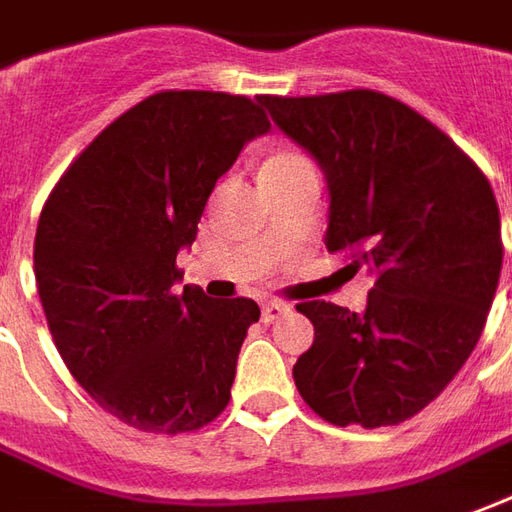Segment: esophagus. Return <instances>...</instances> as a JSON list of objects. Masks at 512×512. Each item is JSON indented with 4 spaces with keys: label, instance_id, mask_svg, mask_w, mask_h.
I'll return each mask as SVG.
<instances>
[{
    "label": "esophagus",
    "instance_id": "esophagus-1",
    "mask_svg": "<svg viewBox=\"0 0 512 512\" xmlns=\"http://www.w3.org/2000/svg\"><path fill=\"white\" fill-rule=\"evenodd\" d=\"M290 312V303L284 301H264L262 303V320L264 323H276L278 317Z\"/></svg>",
    "mask_w": 512,
    "mask_h": 512
}]
</instances>
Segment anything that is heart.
<instances>
[{"label": "heart", "instance_id": "b5f03b06", "mask_svg": "<svg viewBox=\"0 0 512 512\" xmlns=\"http://www.w3.org/2000/svg\"><path fill=\"white\" fill-rule=\"evenodd\" d=\"M301 158H303V155H298V153H276V155H270V158L264 161L262 169L287 167V164H295V161H301Z\"/></svg>", "mask_w": 512, "mask_h": 512}]
</instances>
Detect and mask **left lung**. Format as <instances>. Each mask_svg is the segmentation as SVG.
Returning <instances> with one entry per match:
<instances>
[{"label": "left lung", "instance_id": "obj_1", "mask_svg": "<svg viewBox=\"0 0 512 512\" xmlns=\"http://www.w3.org/2000/svg\"><path fill=\"white\" fill-rule=\"evenodd\" d=\"M259 100L329 181V253L376 276L368 309L301 301L315 343L292 379L334 426H396L443 393L485 329L502 225L485 172L382 91Z\"/></svg>", "mask_w": 512, "mask_h": 512}]
</instances>
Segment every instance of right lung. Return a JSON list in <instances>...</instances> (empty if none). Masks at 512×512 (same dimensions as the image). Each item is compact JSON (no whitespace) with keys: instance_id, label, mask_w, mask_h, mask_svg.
<instances>
[{"instance_id":"obj_1","label":"right lung","mask_w":512,"mask_h":512,"mask_svg":"<svg viewBox=\"0 0 512 512\" xmlns=\"http://www.w3.org/2000/svg\"><path fill=\"white\" fill-rule=\"evenodd\" d=\"M267 128L242 94L158 91L74 158L41 209L33 267L52 340L77 384L133 429L195 432L231 401L259 303L175 292V256L217 178Z\"/></svg>"}]
</instances>
